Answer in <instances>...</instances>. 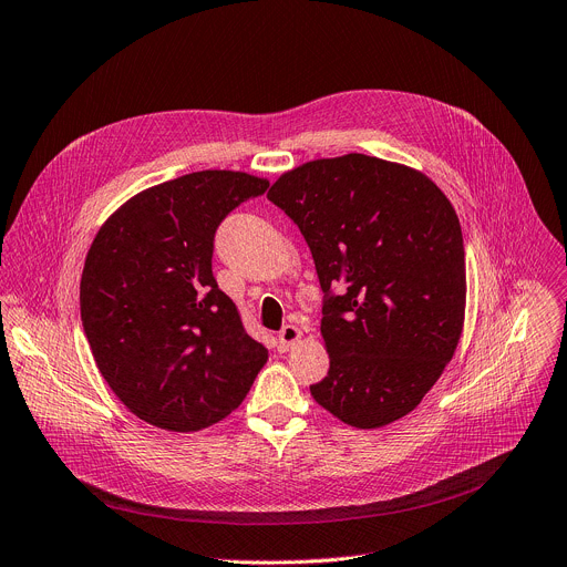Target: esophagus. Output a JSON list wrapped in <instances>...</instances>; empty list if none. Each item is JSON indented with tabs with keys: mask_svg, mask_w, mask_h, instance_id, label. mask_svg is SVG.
I'll return each mask as SVG.
<instances>
[{
	"mask_svg": "<svg viewBox=\"0 0 567 567\" xmlns=\"http://www.w3.org/2000/svg\"><path fill=\"white\" fill-rule=\"evenodd\" d=\"M301 340V331L295 324H286L279 331V352H288L292 344H297Z\"/></svg>",
	"mask_w": 567,
	"mask_h": 567,
	"instance_id": "esophagus-1",
	"label": "esophagus"
}]
</instances>
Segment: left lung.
<instances>
[{"mask_svg": "<svg viewBox=\"0 0 567 567\" xmlns=\"http://www.w3.org/2000/svg\"><path fill=\"white\" fill-rule=\"evenodd\" d=\"M268 199L299 227L327 292L329 374L311 385L313 400L357 429L404 417L463 333L465 249L452 202L424 172L365 154L288 169Z\"/></svg>", "mask_w": 567, "mask_h": 567, "instance_id": "1", "label": "left lung"}]
</instances>
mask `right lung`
Wrapping results in <instances>:
<instances>
[{
	"mask_svg": "<svg viewBox=\"0 0 567 567\" xmlns=\"http://www.w3.org/2000/svg\"><path fill=\"white\" fill-rule=\"evenodd\" d=\"M268 186L236 169L163 182L111 213L85 256L81 322L97 370L158 429L225 420L268 361L210 270L217 225Z\"/></svg>",
	"mask_w": 567,
	"mask_h": 567,
	"instance_id": "obj_1",
	"label": "right lung"
}]
</instances>
